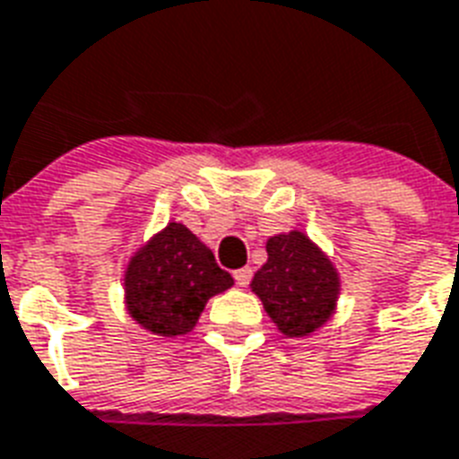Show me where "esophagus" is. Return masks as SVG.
Listing matches in <instances>:
<instances>
[{
  "label": "esophagus",
  "mask_w": 459,
  "mask_h": 459,
  "mask_svg": "<svg viewBox=\"0 0 459 459\" xmlns=\"http://www.w3.org/2000/svg\"><path fill=\"white\" fill-rule=\"evenodd\" d=\"M233 280H236V284H238V287H247V284H250V280H253V270H250V267L236 270V273H233Z\"/></svg>",
  "instance_id": "esophagus-1"
}]
</instances>
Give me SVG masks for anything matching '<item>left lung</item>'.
Returning <instances> with one entry per match:
<instances>
[{"label": "left lung", "instance_id": "1", "mask_svg": "<svg viewBox=\"0 0 459 459\" xmlns=\"http://www.w3.org/2000/svg\"><path fill=\"white\" fill-rule=\"evenodd\" d=\"M250 287L281 333L304 338L333 316L341 277L308 236L290 230L267 240V263Z\"/></svg>", "mask_w": 459, "mask_h": 459}]
</instances>
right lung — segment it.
<instances>
[{"instance_id": "1", "label": "right lung", "mask_w": 459, "mask_h": 459, "mask_svg": "<svg viewBox=\"0 0 459 459\" xmlns=\"http://www.w3.org/2000/svg\"><path fill=\"white\" fill-rule=\"evenodd\" d=\"M126 308L135 324L165 338L189 333L206 301L233 287V277L182 223H168L126 267Z\"/></svg>"}]
</instances>
